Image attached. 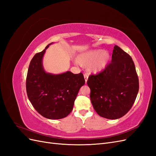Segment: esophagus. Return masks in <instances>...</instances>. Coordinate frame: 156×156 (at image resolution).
<instances>
[{"label": "esophagus", "instance_id": "obj_1", "mask_svg": "<svg viewBox=\"0 0 156 156\" xmlns=\"http://www.w3.org/2000/svg\"><path fill=\"white\" fill-rule=\"evenodd\" d=\"M88 75L87 73H84V80H85V82H87V80H88Z\"/></svg>", "mask_w": 156, "mask_h": 156}]
</instances>
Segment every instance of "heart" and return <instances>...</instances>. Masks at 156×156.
<instances>
[{
    "label": "heart",
    "mask_w": 156,
    "mask_h": 156,
    "mask_svg": "<svg viewBox=\"0 0 156 156\" xmlns=\"http://www.w3.org/2000/svg\"><path fill=\"white\" fill-rule=\"evenodd\" d=\"M110 60V55L107 51L101 49H92L79 55L78 63L84 66H88L90 72L97 73L104 69Z\"/></svg>",
    "instance_id": "b5f03b06"
}]
</instances>
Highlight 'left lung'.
I'll use <instances>...</instances> for the list:
<instances>
[{
    "mask_svg": "<svg viewBox=\"0 0 156 156\" xmlns=\"http://www.w3.org/2000/svg\"><path fill=\"white\" fill-rule=\"evenodd\" d=\"M87 84L94 110L101 117L115 120L133 106L139 92V78L131 56L115 45L111 62L97 75H90Z\"/></svg>",
    "mask_w": 156,
    "mask_h": 156,
    "instance_id": "1",
    "label": "left lung"
}]
</instances>
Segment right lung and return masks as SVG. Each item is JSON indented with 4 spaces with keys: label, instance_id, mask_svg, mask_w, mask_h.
Returning a JSON list of instances; mask_svg holds the SVG:
<instances>
[{
    "label": "right lung",
    "instance_id": "1",
    "mask_svg": "<svg viewBox=\"0 0 156 156\" xmlns=\"http://www.w3.org/2000/svg\"><path fill=\"white\" fill-rule=\"evenodd\" d=\"M36 53L28 69L26 89L32 106L46 119H61L72 112L80 88L85 81L82 73L68 72L60 74L47 73L42 64L46 49Z\"/></svg>",
    "mask_w": 156,
    "mask_h": 156
}]
</instances>
